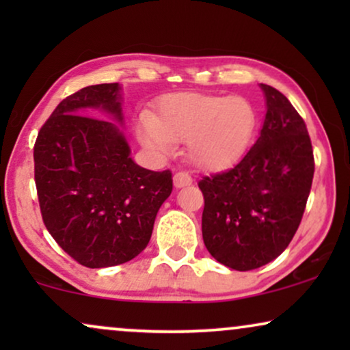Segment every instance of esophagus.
<instances>
[{
	"label": "esophagus",
	"instance_id": "obj_1",
	"mask_svg": "<svg viewBox=\"0 0 350 350\" xmlns=\"http://www.w3.org/2000/svg\"><path fill=\"white\" fill-rule=\"evenodd\" d=\"M191 183H193V178L186 172H176L174 175L175 188H183V186H189Z\"/></svg>",
	"mask_w": 350,
	"mask_h": 350
}]
</instances>
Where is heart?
<instances>
[{"instance_id": "heart-1", "label": "heart", "mask_w": 350, "mask_h": 350, "mask_svg": "<svg viewBox=\"0 0 350 350\" xmlns=\"http://www.w3.org/2000/svg\"><path fill=\"white\" fill-rule=\"evenodd\" d=\"M255 109L243 97L170 94L161 100L156 118L142 114L137 135L150 150L165 154L186 140L193 164L223 170L241 159L255 131Z\"/></svg>"}]
</instances>
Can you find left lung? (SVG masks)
Masks as SVG:
<instances>
[{
  "label": "left lung",
  "mask_w": 350,
  "mask_h": 350,
  "mask_svg": "<svg viewBox=\"0 0 350 350\" xmlns=\"http://www.w3.org/2000/svg\"><path fill=\"white\" fill-rule=\"evenodd\" d=\"M266 118L242 161L202 176V237L215 260L252 271L288 247L314 178V151L304 119L279 90L261 84Z\"/></svg>",
  "instance_id": "1"
}]
</instances>
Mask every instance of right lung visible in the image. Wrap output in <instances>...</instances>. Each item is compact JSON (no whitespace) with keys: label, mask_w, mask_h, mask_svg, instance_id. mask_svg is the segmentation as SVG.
Wrapping results in <instances>:
<instances>
[{"label":"right lung","mask_w":350,"mask_h":350,"mask_svg":"<svg viewBox=\"0 0 350 350\" xmlns=\"http://www.w3.org/2000/svg\"><path fill=\"white\" fill-rule=\"evenodd\" d=\"M119 84L89 85L57 105L33 150L38 200L47 231L75 261L109 267L131 261L151 239L172 172L137 165L122 132Z\"/></svg>","instance_id":"1"}]
</instances>
